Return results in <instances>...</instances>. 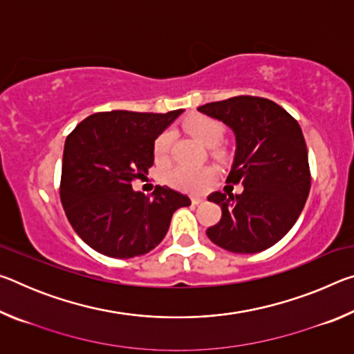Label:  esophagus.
Returning a JSON list of instances; mask_svg holds the SVG:
<instances>
[{
    "label": "esophagus",
    "instance_id": "1",
    "mask_svg": "<svg viewBox=\"0 0 354 354\" xmlns=\"http://www.w3.org/2000/svg\"><path fill=\"white\" fill-rule=\"evenodd\" d=\"M203 201H205L203 196H192V205H201Z\"/></svg>",
    "mask_w": 354,
    "mask_h": 354
}]
</instances>
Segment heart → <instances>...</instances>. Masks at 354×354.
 Instances as JSON below:
<instances>
[{
    "mask_svg": "<svg viewBox=\"0 0 354 354\" xmlns=\"http://www.w3.org/2000/svg\"><path fill=\"white\" fill-rule=\"evenodd\" d=\"M185 129L190 136H194L201 145L207 148L217 147L220 140L223 139L225 128L218 120L206 117V115H192L185 122ZM173 142V134L170 131H164L154 142V158L158 162H164L169 158L170 148ZM214 178V171L207 167H185L176 165L167 170L165 179L173 187L184 192L198 194L205 190L211 184Z\"/></svg>",
    "mask_w": 354,
    "mask_h": 354,
    "instance_id": "heart-1",
    "label": "heart"
}]
</instances>
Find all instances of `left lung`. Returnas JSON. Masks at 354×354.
Here are the masks:
<instances>
[{
    "instance_id": "8db88e82",
    "label": "left lung",
    "mask_w": 354,
    "mask_h": 354,
    "mask_svg": "<svg viewBox=\"0 0 354 354\" xmlns=\"http://www.w3.org/2000/svg\"><path fill=\"white\" fill-rule=\"evenodd\" d=\"M236 136V153L226 183L243 192H214L209 201L221 218L207 237L231 253H259L279 242L295 225L308 200V148L295 118L272 100L241 95L198 107Z\"/></svg>"
}]
</instances>
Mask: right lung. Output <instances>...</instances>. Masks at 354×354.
I'll return each instance as SVG.
<instances>
[{
    "instance_id": "1",
    "label": "right lung",
    "mask_w": 354,
    "mask_h": 354,
    "mask_svg": "<svg viewBox=\"0 0 354 354\" xmlns=\"http://www.w3.org/2000/svg\"><path fill=\"white\" fill-rule=\"evenodd\" d=\"M184 111H111L87 117L65 140L61 200L70 225L98 253L129 259L158 247L187 195L158 185L153 195L131 183L154 162V140Z\"/></svg>"
}]
</instances>
